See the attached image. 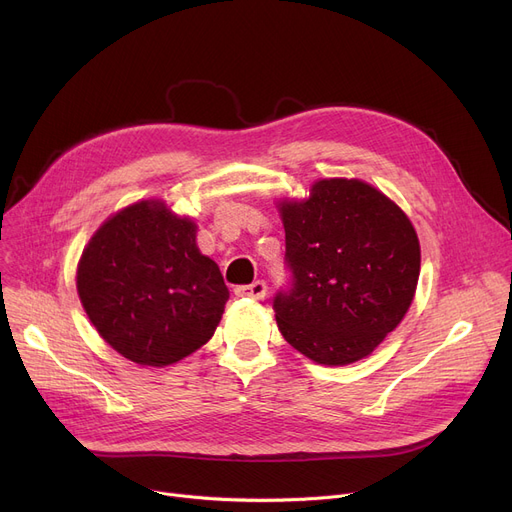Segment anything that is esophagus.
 <instances>
[{"instance_id": "esophagus-1", "label": "esophagus", "mask_w": 512, "mask_h": 512, "mask_svg": "<svg viewBox=\"0 0 512 512\" xmlns=\"http://www.w3.org/2000/svg\"><path fill=\"white\" fill-rule=\"evenodd\" d=\"M236 297H242V299H253V301H261L265 299V292H267V286L263 280H257L253 284H247V286H238L236 290Z\"/></svg>"}]
</instances>
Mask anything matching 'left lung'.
<instances>
[{
  "mask_svg": "<svg viewBox=\"0 0 512 512\" xmlns=\"http://www.w3.org/2000/svg\"><path fill=\"white\" fill-rule=\"evenodd\" d=\"M288 290L274 299L282 336L321 365L373 353L409 311L419 238L394 201L363 180L330 178L309 199L282 201Z\"/></svg>",
  "mask_w": 512,
  "mask_h": 512,
  "instance_id": "8db88e82",
  "label": "left lung"
}]
</instances>
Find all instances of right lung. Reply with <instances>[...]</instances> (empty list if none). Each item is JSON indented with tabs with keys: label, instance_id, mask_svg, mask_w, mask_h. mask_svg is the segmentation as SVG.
Segmentation results:
<instances>
[{
	"label": "right lung",
	"instance_id": "1",
	"mask_svg": "<svg viewBox=\"0 0 512 512\" xmlns=\"http://www.w3.org/2000/svg\"><path fill=\"white\" fill-rule=\"evenodd\" d=\"M195 238L197 224L161 201L128 205L91 236L76 272L78 297L122 357L172 365L218 328L230 292Z\"/></svg>",
	"mask_w": 512,
	"mask_h": 512
}]
</instances>
